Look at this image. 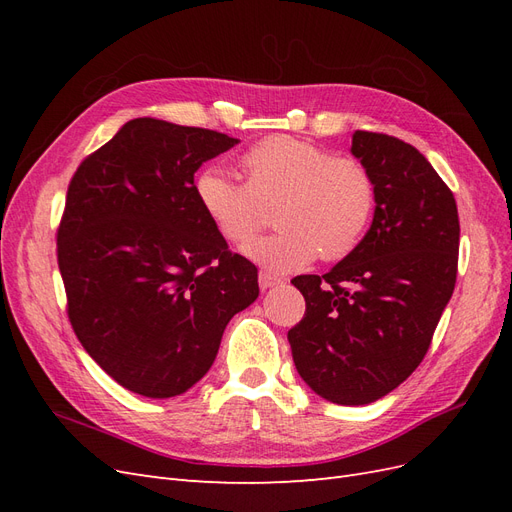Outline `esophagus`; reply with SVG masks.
<instances>
[{
    "instance_id": "obj_1",
    "label": "esophagus",
    "mask_w": 512,
    "mask_h": 512,
    "mask_svg": "<svg viewBox=\"0 0 512 512\" xmlns=\"http://www.w3.org/2000/svg\"><path fill=\"white\" fill-rule=\"evenodd\" d=\"M280 284H282L280 277H273V275H269V273H260V275H258V286H260V290H269V288H275V286H280Z\"/></svg>"
}]
</instances>
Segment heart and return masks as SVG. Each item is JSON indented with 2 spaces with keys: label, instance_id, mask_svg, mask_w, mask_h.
<instances>
[{
  "label": "heart",
  "instance_id": "1",
  "mask_svg": "<svg viewBox=\"0 0 512 512\" xmlns=\"http://www.w3.org/2000/svg\"><path fill=\"white\" fill-rule=\"evenodd\" d=\"M241 164L247 183L222 166H207L194 192L209 222L232 245L247 243L267 224L260 202L280 200V230L245 250L260 267L290 273L320 254L342 260L359 247L376 205L374 179L359 160L337 158L301 138L271 136L247 149Z\"/></svg>",
  "mask_w": 512,
  "mask_h": 512
}]
</instances>
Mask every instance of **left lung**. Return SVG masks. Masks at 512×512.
Listing matches in <instances>:
<instances>
[{
    "instance_id": "1",
    "label": "left lung",
    "mask_w": 512,
    "mask_h": 512,
    "mask_svg": "<svg viewBox=\"0 0 512 512\" xmlns=\"http://www.w3.org/2000/svg\"><path fill=\"white\" fill-rule=\"evenodd\" d=\"M376 211L352 254L324 275H297L303 320L288 331L292 361L316 395L365 406L421 365L457 280L453 192L421 151L389 134H352Z\"/></svg>"
}]
</instances>
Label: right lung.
<instances>
[{"mask_svg": "<svg viewBox=\"0 0 512 512\" xmlns=\"http://www.w3.org/2000/svg\"><path fill=\"white\" fill-rule=\"evenodd\" d=\"M239 141L153 117L128 121L68 185L57 262L83 348L123 389L181 395L226 324L258 297V269L200 209L194 173Z\"/></svg>", "mask_w": 512, "mask_h": 512, "instance_id": "right-lung-1", "label": "right lung"}]
</instances>
